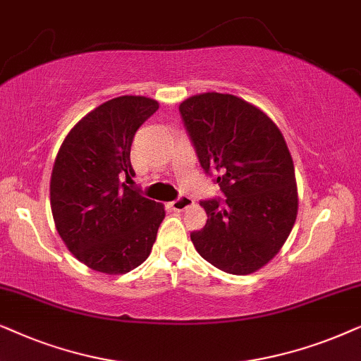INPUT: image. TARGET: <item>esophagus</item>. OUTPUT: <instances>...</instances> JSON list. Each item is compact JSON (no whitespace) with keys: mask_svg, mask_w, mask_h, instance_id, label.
<instances>
[{"mask_svg":"<svg viewBox=\"0 0 361 361\" xmlns=\"http://www.w3.org/2000/svg\"><path fill=\"white\" fill-rule=\"evenodd\" d=\"M191 204H193V200H191L190 196H181V198L173 201L171 208L175 211H185L186 208H190Z\"/></svg>","mask_w":361,"mask_h":361,"instance_id":"34e87169","label":"esophagus"}]
</instances>
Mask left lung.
Wrapping results in <instances>:
<instances>
[{"label": "left lung", "instance_id": "obj_1", "mask_svg": "<svg viewBox=\"0 0 361 361\" xmlns=\"http://www.w3.org/2000/svg\"><path fill=\"white\" fill-rule=\"evenodd\" d=\"M180 112L201 166L219 173L226 195L224 203L201 201L208 221L191 241L221 271L256 272L284 246L299 209L286 138L266 112L231 94L191 95Z\"/></svg>", "mask_w": 361, "mask_h": 361}]
</instances>
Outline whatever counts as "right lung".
<instances>
[{"instance_id": "add662e5", "label": "right lung", "mask_w": 361, "mask_h": 361, "mask_svg": "<svg viewBox=\"0 0 361 361\" xmlns=\"http://www.w3.org/2000/svg\"><path fill=\"white\" fill-rule=\"evenodd\" d=\"M160 107L155 99L122 95L77 122L51 173L57 233L92 271L120 276L150 256L165 206L125 185L135 175L130 147L138 127Z\"/></svg>"}]
</instances>
